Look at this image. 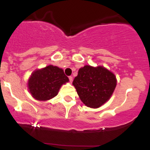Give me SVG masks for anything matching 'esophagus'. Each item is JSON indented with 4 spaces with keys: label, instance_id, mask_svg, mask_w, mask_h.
I'll use <instances>...</instances> for the list:
<instances>
[{
    "label": "esophagus",
    "instance_id": "34e87169",
    "mask_svg": "<svg viewBox=\"0 0 150 150\" xmlns=\"http://www.w3.org/2000/svg\"><path fill=\"white\" fill-rule=\"evenodd\" d=\"M69 80H70V82H73V77H72V76H69Z\"/></svg>",
    "mask_w": 150,
    "mask_h": 150
}]
</instances>
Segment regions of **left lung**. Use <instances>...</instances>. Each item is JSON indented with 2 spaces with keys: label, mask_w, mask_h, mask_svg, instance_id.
<instances>
[{
  "label": "left lung",
  "mask_w": 150,
  "mask_h": 150,
  "mask_svg": "<svg viewBox=\"0 0 150 150\" xmlns=\"http://www.w3.org/2000/svg\"><path fill=\"white\" fill-rule=\"evenodd\" d=\"M116 77L104 66L85 65L78 70L73 85L87 106L100 107L109 100L116 87Z\"/></svg>",
  "instance_id": "obj_1"
}]
</instances>
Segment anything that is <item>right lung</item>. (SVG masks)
Segmentation results:
<instances>
[{
	"mask_svg": "<svg viewBox=\"0 0 150 150\" xmlns=\"http://www.w3.org/2000/svg\"><path fill=\"white\" fill-rule=\"evenodd\" d=\"M69 82L62 68L49 65L34 70L27 82L29 92L38 101H47L55 97L63 84Z\"/></svg>",
	"mask_w": 150,
	"mask_h": 150,
	"instance_id": "1",
	"label": "right lung"
}]
</instances>
